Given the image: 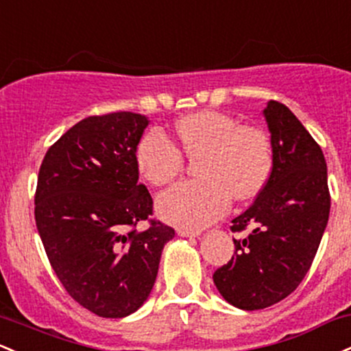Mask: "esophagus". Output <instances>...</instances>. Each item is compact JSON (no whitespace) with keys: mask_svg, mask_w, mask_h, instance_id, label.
<instances>
[{"mask_svg":"<svg viewBox=\"0 0 351 351\" xmlns=\"http://www.w3.org/2000/svg\"><path fill=\"white\" fill-rule=\"evenodd\" d=\"M176 233L180 234V237H184V238H191V237H198V232H193V230L190 228H178L176 230Z\"/></svg>","mask_w":351,"mask_h":351,"instance_id":"1","label":"esophagus"}]
</instances>
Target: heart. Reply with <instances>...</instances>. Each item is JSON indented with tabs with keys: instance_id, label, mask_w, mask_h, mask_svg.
I'll use <instances>...</instances> for the list:
<instances>
[{
	"instance_id": "heart-1",
	"label": "heart",
	"mask_w": 351,
	"mask_h": 351,
	"mask_svg": "<svg viewBox=\"0 0 351 351\" xmlns=\"http://www.w3.org/2000/svg\"><path fill=\"white\" fill-rule=\"evenodd\" d=\"M182 152L196 160L193 182H183L158 196L156 210L165 221L182 228H203L226 213L230 199L253 198L267 183L273 165L268 134L258 126L240 125L218 111L186 114L175 125ZM160 130L138 141L134 161L141 178L165 186L182 173L184 158Z\"/></svg>"
}]
</instances>
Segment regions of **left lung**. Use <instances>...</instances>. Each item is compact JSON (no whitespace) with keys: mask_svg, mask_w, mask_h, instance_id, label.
<instances>
[{"mask_svg":"<svg viewBox=\"0 0 351 351\" xmlns=\"http://www.w3.org/2000/svg\"><path fill=\"white\" fill-rule=\"evenodd\" d=\"M273 167L253 205L232 219V260L213 273L230 305L261 310L296 290L310 269L330 215L326 161L300 119L278 101L263 110Z\"/></svg>","mask_w":351,"mask_h":351,"instance_id":"1","label":"left lung"}]
</instances>
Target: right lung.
<instances>
[{
    "mask_svg": "<svg viewBox=\"0 0 351 351\" xmlns=\"http://www.w3.org/2000/svg\"><path fill=\"white\" fill-rule=\"evenodd\" d=\"M148 123L132 111L84 118L49 146L38 175L34 219L49 263L68 295L103 318L143 305L175 237L149 219L152 195L138 183L134 149Z\"/></svg>",
    "mask_w": 351,
    "mask_h": 351,
    "instance_id": "add662e5",
    "label": "right lung"
}]
</instances>
